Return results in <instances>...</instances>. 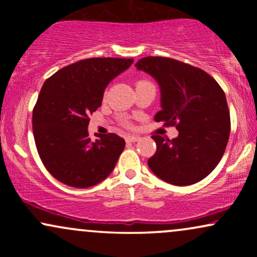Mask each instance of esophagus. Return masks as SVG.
<instances>
[{
  "label": "esophagus",
  "instance_id": "obj_1",
  "mask_svg": "<svg viewBox=\"0 0 257 257\" xmlns=\"http://www.w3.org/2000/svg\"><path fill=\"white\" fill-rule=\"evenodd\" d=\"M140 140V138L139 137H134V135H129V137L125 138V141L126 143H137V141Z\"/></svg>",
  "mask_w": 257,
  "mask_h": 257
}]
</instances>
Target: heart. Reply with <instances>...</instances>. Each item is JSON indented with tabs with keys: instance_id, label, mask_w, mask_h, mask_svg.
Listing matches in <instances>:
<instances>
[{
	"instance_id": "obj_1",
	"label": "heart",
	"mask_w": 257,
	"mask_h": 257,
	"mask_svg": "<svg viewBox=\"0 0 257 257\" xmlns=\"http://www.w3.org/2000/svg\"><path fill=\"white\" fill-rule=\"evenodd\" d=\"M141 82H146V81H140V82H138V83H141Z\"/></svg>"
}]
</instances>
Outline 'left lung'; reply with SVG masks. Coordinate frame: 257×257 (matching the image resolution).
<instances>
[{
  "mask_svg": "<svg viewBox=\"0 0 257 257\" xmlns=\"http://www.w3.org/2000/svg\"><path fill=\"white\" fill-rule=\"evenodd\" d=\"M135 66L152 76L161 89L156 122L179 131L173 140L153 135L157 151L147 161L150 169L175 186L206 178L222 158L231 131L223 90L205 71L175 59L147 57Z\"/></svg>",
  "mask_w": 257,
  "mask_h": 257,
  "instance_id": "1",
  "label": "left lung"
}]
</instances>
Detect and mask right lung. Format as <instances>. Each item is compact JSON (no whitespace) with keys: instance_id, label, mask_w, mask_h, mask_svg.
I'll use <instances>...</instances> for the list:
<instances>
[{"instance_id":"add662e5","label":"right lung","mask_w":257,"mask_h":257,"mask_svg":"<svg viewBox=\"0 0 257 257\" xmlns=\"http://www.w3.org/2000/svg\"><path fill=\"white\" fill-rule=\"evenodd\" d=\"M133 59L90 58L69 65L51 76L32 112L38 155L49 173L63 184L85 188L112 173L125 146L110 133L91 141L89 116L101 106L105 88L125 71Z\"/></svg>"}]
</instances>
